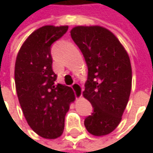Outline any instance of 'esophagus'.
Returning <instances> with one entry per match:
<instances>
[{
	"label": "esophagus",
	"mask_w": 153,
	"mask_h": 153,
	"mask_svg": "<svg viewBox=\"0 0 153 153\" xmlns=\"http://www.w3.org/2000/svg\"><path fill=\"white\" fill-rule=\"evenodd\" d=\"M72 88L74 90V92L76 93L77 97H81V96H82V90H83L82 89V87L78 82H74L72 85Z\"/></svg>",
	"instance_id": "1"
}]
</instances>
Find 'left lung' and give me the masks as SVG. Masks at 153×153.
I'll return each instance as SVG.
<instances>
[{"instance_id":"left-lung-1","label":"left lung","mask_w":153,"mask_h":153,"mask_svg":"<svg viewBox=\"0 0 153 153\" xmlns=\"http://www.w3.org/2000/svg\"><path fill=\"white\" fill-rule=\"evenodd\" d=\"M71 36L88 65L84 97L93 113L84 125L93 136L111 133L120 124L132 87V68L128 54L118 38L99 25H78Z\"/></svg>"}]
</instances>
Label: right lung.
Masks as SVG:
<instances>
[{"label": "right lung", "mask_w": 153, "mask_h": 153, "mask_svg": "<svg viewBox=\"0 0 153 153\" xmlns=\"http://www.w3.org/2000/svg\"><path fill=\"white\" fill-rule=\"evenodd\" d=\"M68 25H44L33 32L16 59L15 84L20 106L30 128L46 139L59 137L65 117L75 100L73 88L56 82L50 47Z\"/></svg>", "instance_id": "right-lung-1"}]
</instances>
